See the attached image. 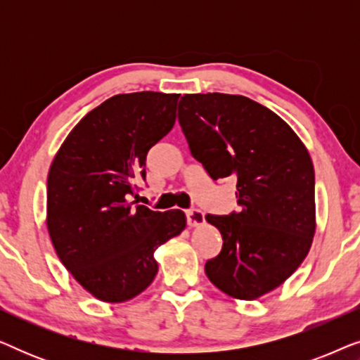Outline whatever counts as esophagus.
<instances>
[{"instance_id": "obj_1", "label": "esophagus", "mask_w": 360, "mask_h": 360, "mask_svg": "<svg viewBox=\"0 0 360 360\" xmlns=\"http://www.w3.org/2000/svg\"><path fill=\"white\" fill-rule=\"evenodd\" d=\"M186 223L191 228H198V226H203L205 221V213L200 210H188L186 211Z\"/></svg>"}]
</instances>
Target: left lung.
Returning a JSON list of instances; mask_svg holds the SVG:
<instances>
[{
  "label": "left lung",
  "instance_id": "1",
  "mask_svg": "<svg viewBox=\"0 0 360 360\" xmlns=\"http://www.w3.org/2000/svg\"><path fill=\"white\" fill-rule=\"evenodd\" d=\"M179 122L211 179L231 176L238 188V213L206 214L223 249L205 272L229 297L260 298L280 287L311 248L316 205L308 149L282 117L240 95H184Z\"/></svg>",
  "mask_w": 360,
  "mask_h": 360
}]
</instances>
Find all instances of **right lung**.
I'll list each match as a JSON object with an SVG mask.
<instances>
[{
    "label": "right lung",
    "mask_w": 360,
    "mask_h": 360,
    "mask_svg": "<svg viewBox=\"0 0 360 360\" xmlns=\"http://www.w3.org/2000/svg\"><path fill=\"white\" fill-rule=\"evenodd\" d=\"M175 93L111 96L70 131L47 175V231L73 278L106 303L137 297L155 278L154 252L186 226L180 210L129 201L146 157L175 124Z\"/></svg>",
    "instance_id": "add662e5"
}]
</instances>
